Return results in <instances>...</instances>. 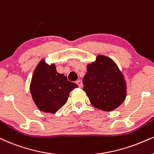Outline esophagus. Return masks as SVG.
<instances>
[{
  "mask_svg": "<svg viewBox=\"0 0 154 154\" xmlns=\"http://www.w3.org/2000/svg\"><path fill=\"white\" fill-rule=\"evenodd\" d=\"M76 83L78 84V86H79V87H82V81H81V80H78L76 81Z\"/></svg>",
  "mask_w": 154,
  "mask_h": 154,
  "instance_id": "obj_1",
  "label": "esophagus"
}]
</instances>
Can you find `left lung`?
I'll return each mask as SVG.
<instances>
[{
  "mask_svg": "<svg viewBox=\"0 0 154 154\" xmlns=\"http://www.w3.org/2000/svg\"><path fill=\"white\" fill-rule=\"evenodd\" d=\"M83 90L96 109L111 111L121 105L126 96L124 78L111 58L98 56L87 66L83 79Z\"/></svg>",
  "mask_w": 154,
  "mask_h": 154,
  "instance_id": "obj_1",
  "label": "left lung"
}]
</instances>
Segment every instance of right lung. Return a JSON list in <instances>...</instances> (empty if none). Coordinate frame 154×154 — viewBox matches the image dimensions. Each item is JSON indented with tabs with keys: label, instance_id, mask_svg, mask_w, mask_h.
I'll list each match as a JSON object with an SVG mask.
<instances>
[{
	"label": "right lung",
	"instance_id": "right-lung-1",
	"mask_svg": "<svg viewBox=\"0 0 154 154\" xmlns=\"http://www.w3.org/2000/svg\"><path fill=\"white\" fill-rule=\"evenodd\" d=\"M77 87L76 83L58 73L54 64L48 65L42 60L33 72L30 89L40 111L55 113L65 105L70 92Z\"/></svg>",
	"mask_w": 154,
	"mask_h": 154
}]
</instances>
